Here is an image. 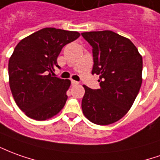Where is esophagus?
<instances>
[{"label":"esophagus","mask_w":160,"mask_h":160,"mask_svg":"<svg viewBox=\"0 0 160 160\" xmlns=\"http://www.w3.org/2000/svg\"><path fill=\"white\" fill-rule=\"evenodd\" d=\"M71 83H72V86H74V85H78L79 84V82L78 81H76V80H71Z\"/></svg>","instance_id":"obj_1"}]
</instances>
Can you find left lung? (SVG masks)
Instances as JSON below:
<instances>
[{
    "instance_id": "obj_1",
    "label": "left lung",
    "mask_w": 160,
    "mask_h": 160,
    "mask_svg": "<svg viewBox=\"0 0 160 160\" xmlns=\"http://www.w3.org/2000/svg\"><path fill=\"white\" fill-rule=\"evenodd\" d=\"M91 45L92 73L99 75V89L84 86L81 107L91 122L106 126L124 117L142 83V57L132 41L112 31L81 33Z\"/></svg>"
}]
</instances>
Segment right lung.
Instances as JSON below:
<instances>
[{
  "mask_svg": "<svg viewBox=\"0 0 160 160\" xmlns=\"http://www.w3.org/2000/svg\"><path fill=\"white\" fill-rule=\"evenodd\" d=\"M80 37L74 31L46 28L20 41L8 61L9 86L15 102L29 118L45 120L68 99L70 80L54 76L63 47Z\"/></svg>",
  "mask_w": 160,
  "mask_h": 160,
  "instance_id": "1",
  "label": "right lung"
}]
</instances>
